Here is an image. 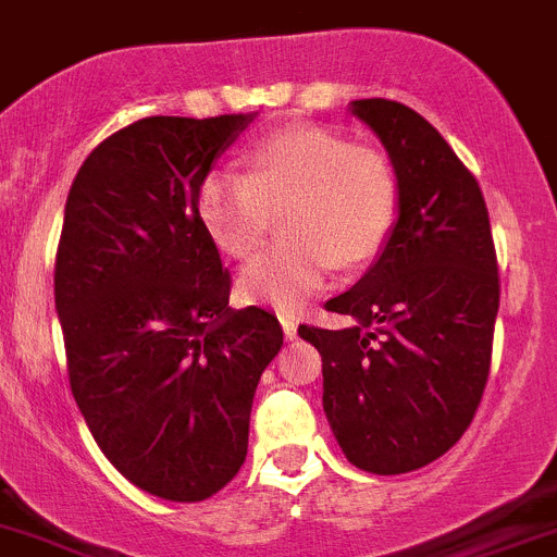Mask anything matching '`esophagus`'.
<instances>
[{"label":"esophagus","mask_w":557,"mask_h":557,"mask_svg":"<svg viewBox=\"0 0 557 557\" xmlns=\"http://www.w3.org/2000/svg\"><path fill=\"white\" fill-rule=\"evenodd\" d=\"M278 320H282V329L284 334H287V339H295V334H298V314L295 312H278Z\"/></svg>","instance_id":"obj_1"}]
</instances>
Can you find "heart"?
<instances>
[{"label":"heart","instance_id":"b5f03b06","mask_svg":"<svg viewBox=\"0 0 557 557\" xmlns=\"http://www.w3.org/2000/svg\"><path fill=\"white\" fill-rule=\"evenodd\" d=\"M245 176L212 171L198 185L203 228L223 253L251 259L284 215L289 243L239 273V293L293 312L334 268L356 270L386 251L400 221V182L389 157L318 124L257 137Z\"/></svg>","mask_w":557,"mask_h":557}]
</instances>
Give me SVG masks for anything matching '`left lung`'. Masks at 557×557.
I'll list each match as a JSON object with an SVG mask.
<instances>
[{
	"label": "left lung",
	"instance_id": "obj_1",
	"mask_svg": "<svg viewBox=\"0 0 557 557\" xmlns=\"http://www.w3.org/2000/svg\"><path fill=\"white\" fill-rule=\"evenodd\" d=\"M389 151L400 221L386 251L325 309L342 331L300 325L323 356V408L342 453L400 475L445 456L481 406L492 367L499 273L478 178L420 112L359 99Z\"/></svg>",
	"mask_w": 557,
	"mask_h": 557
}]
</instances>
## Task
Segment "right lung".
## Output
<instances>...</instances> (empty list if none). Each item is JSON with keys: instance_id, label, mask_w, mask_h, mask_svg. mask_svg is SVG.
<instances>
[{"instance_id": "right-lung-1", "label": "right lung", "mask_w": 557, "mask_h": 557, "mask_svg": "<svg viewBox=\"0 0 557 557\" xmlns=\"http://www.w3.org/2000/svg\"><path fill=\"white\" fill-rule=\"evenodd\" d=\"M253 115H151L101 140L65 201L54 306L69 381L107 461L143 492L198 503L248 453L251 403L284 331L232 309L198 185Z\"/></svg>"}]
</instances>
